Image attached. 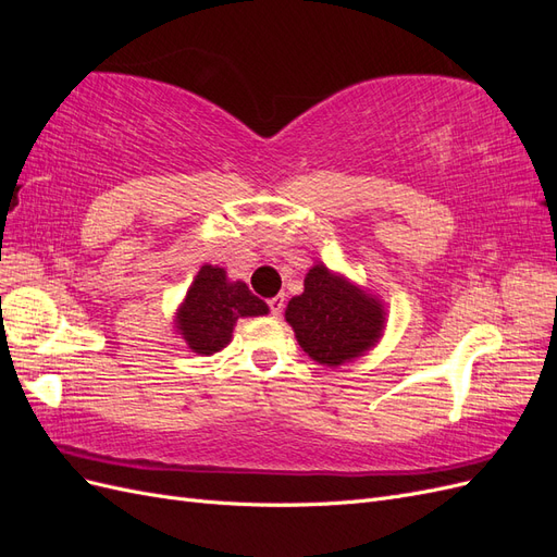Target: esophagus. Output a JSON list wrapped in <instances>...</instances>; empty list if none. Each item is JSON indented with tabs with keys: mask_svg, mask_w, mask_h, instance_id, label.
Segmentation results:
<instances>
[{
	"mask_svg": "<svg viewBox=\"0 0 557 557\" xmlns=\"http://www.w3.org/2000/svg\"><path fill=\"white\" fill-rule=\"evenodd\" d=\"M267 307H269V311H272V315H281V311H283V295H276L272 299H267Z\"/></svg>",
	"mask_w": 557,
	"mask_h": 557,
	"instance_id": "esophagus-1",
	"label": "esophagus"
}]
</instances>
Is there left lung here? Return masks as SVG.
Returning <instances> with one entry per match:
<instances>
[{
	"mask_svg": "<svg viewBox=\"0 0 557 557\" xmlns=\"http://www.w3.org/2000/svg\"><path fill=\"white\" fill-rule=\"evenodd\" d=\"M285 320L309 358L339 367L374 346L383 330V309L325 264H315L305 278V293L288 301Z\"/></svg>",
	"mask_w": 557,
	"mask_h": 557,
	"instance_id": "1",
	"label": "left lung"
}]
</instances>
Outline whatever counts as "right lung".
<instances>
[{
	"mask_svg": "<svg viewBox=\"0 0 557 557\" xmlns=\"http://www.w3.org/2000/svg\"><path fill=\"white\" fill-rule=\"evenodd\" d=\"M267 311L264 301L252 295L246 283H230L225 269L205 264L185 295L176 325L195 352L211 356L230 344L239 318L264 315Z\"/></svg>",
	"mask_w": 557,
	"mask_h": 557,
	"instance_id": "add662e5",
	"label": "right lung"
}]
</instances>
